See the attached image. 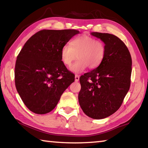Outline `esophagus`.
<instances>
[{
  "instance_id": "34e87169",
  "label": "esophagus",
  "mask_w": 148,
  "mask_h": 148,
  "mask_svg": "<svg viewBox=\"0 0 148 148\" xmlns=\"http://www.w3.org/2000/svg\"><path fill=\"white\" fill-rule=\"evenodd\" d=\"M79 79V75H76V76H75V82H78Z\"/></svg>"
}]
</instances>
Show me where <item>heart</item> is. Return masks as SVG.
Masks as SVG:
<instances>
[{
  "mask_svg": "<svg viewBox=\"0 0 148 148\" xmlns=\"http://www.w3.org/2000/svg\"><path fill=\"white\" fill-rule=\"evenodd\" d=\"M106 46L101 41L83 34L71 40L70 45H65L61 49V60L64 65L71 66V71L79 73L88 66L95 69L100 66L106 56Z\"/></svg>",
  "mask_w": 148,
  "mask_h": 148,
  "instance_id": "heart-1",
  "label": "heart"
}]
</instances>
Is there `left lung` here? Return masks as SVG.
<instances>
[{
  "label": "left lung",
  "mask_w": 148,
  "mask_h": 148,
  "mask_svg": "<svg viewBox=\"0 0 148 148\" xmlns=\"http://www.w3.org/2000/svg\"><path fill=\"white\" fill-rule=\"evenodd\" d=\"M106 46L101 65L79 77V106L93 119H102L119 109L130 90L132 60L127 47L114 35L92 32Z\"/></svg>",
  "instance_id": "obj_1"
}]
</instances>
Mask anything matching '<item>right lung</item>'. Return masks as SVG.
Returning a JSON list of instances; mask_svg holds the SVG:
<instances>
[{
	"label": "right lung",
	"instance_id": "add662e5",
	"mask_svg": "<svg viewBox=\"0 0 148 148\" xmlns=\"http://www.w3.org/2000/svg\"><path fill=\"white\" fill-rule=\"evenodd\" d=\"M79 33L76 29H42L26 42L17 56L15 87L24 103L34 113L52 111L74 82V74L61 61L60 52Z\"/></svg>",
	"mask_w": 148,
	"mask_h": 148
}]
</instances>
